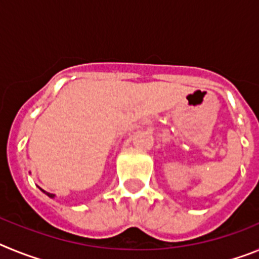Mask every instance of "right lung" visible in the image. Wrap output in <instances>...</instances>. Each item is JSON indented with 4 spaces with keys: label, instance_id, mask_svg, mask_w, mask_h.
<instances>
[{
    "label": "right lung",
    "instance_id": "add662e5",
    "mask_svg": "<svg viewBox=\"0 0 259 259\" xmlns=\"http://www.w3.org/2000/svg\"><path fill=\"white\" fill-rule=\"evenodd\" d=\"M38 188H40V187H38ZM41 189V188H40ZM41 192H44L45 194H47L48 197H50V198H54L56 197V194H53V193H49V192H47V191H44V189H41Z\"/></svg>",
    "mask_w": 259,
    "mask_h": 259
}]
</instances>
